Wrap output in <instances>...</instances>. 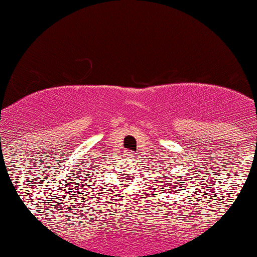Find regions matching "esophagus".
Segmentation results:
<instances>
[{"mask_svg": "<svg viewBox=\"0 0 257 257\" xmlns=\"http://www.w3.org/2000/svg\"><path fill=\"white\" fill-rule=\"evenodd\" d=\"M129 153H131V156L133 157V155H134V153H133V152H129Z\"/></svg>", "mask_w": 257, "mask_h": 257, "instance_id": "esophagus-1", "label": "esophagus"}]
</instances>
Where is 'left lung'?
<instances>
[{
	"mask_svg": "<svg viewBox=\"0 0 257 257\" xmlns=\"http://www.w3.org/2000/svg\"><path fill=\"white\" fill-rule=\"evenodd\" d=\"M169 178L172 179V176H169ZM167 184H168V186L164 185V187H168V188H174V190H172V191H174V192H176V191L180 190L179 186L174 184V182L172 181V180H170V182H167ZM178 184H179V185H181V182H180V180H178ZM182 185H184V184H182Z\"/></svg>",
	"mask_w": 257,
	"mask_h": 257,
	"instance_id": "obj_1",
	"label": "left lung"
}]
</instances>
